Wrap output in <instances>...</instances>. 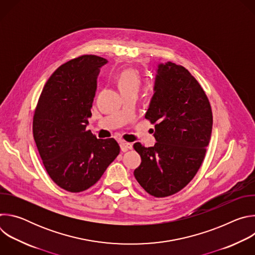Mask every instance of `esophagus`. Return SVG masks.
<instances>
[{"mask_svg":"<svg viewBox=\"0 0 255 255\" xmlns=\"http://www.w3.org/2000/svg\"><path fill=\"white\" fill-rule=\"evenodd\" d=\"M120 147L122 151H127L128 149H132V144L128 143L126 141H121L120 142Z\"/></svg>","mask_w":255,"mask_h":255,"instance_id":"1","label":"esophagus"}]
</instances>
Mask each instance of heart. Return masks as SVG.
<instances>
[{
    "label": "heart",
    "instance_id": "heart-1",
    "mask_svg": "<svg viewBox=\"0 0 255 255\" xmlns=\"http://www.w3.org/2000/svg\"><path fill=\"white\" fill-rule=\"evenodd\" d=\"M116 81L122 94L130 91H138L141 84L139 72L133 68H126L121 70L116 77Z\"/></svg>",
    "mask_w": 255,
    "mask_h": 255
}]
</instances>
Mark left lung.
I'll list each match as a JSON object with an SVG mask.
<instances>
[{"instance_id": "1", "label": "left lung", "mask_w": 255, "mask_h": 255, "mask_svg": "<svg viewBox=\"0 0 255 255\" xmlns=\"http://www.w3.org/2000/svg\"><path fill=\"white\" fill-rule=\"evenodd\" d=\"M145 118L155 124L157 142L152 147L133 145L141 156L134 176L149 195L168 197L183 190L202 165L213 127L211 105L191 72L167 61L158 64Z\"/></svg>"}]
</instances>
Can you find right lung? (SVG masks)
<instances>
[{"mask_svg":"<svg viewBox=\"0 0 255 255\" xmlns=\"http://www.w3.org/2000/svg\"><path fill=\"white\" fill-rule=\"evenodd\" d=\"M107 59L85 54L61 64L46 82L33 117V136L54 183L70 193L94 186L118 156L114 138L87 130L100 68Z\"/></svg>","mask_w":255,"mask_h":255,"instance_id":"obj_1","label":"right lung"}]
</instances>
